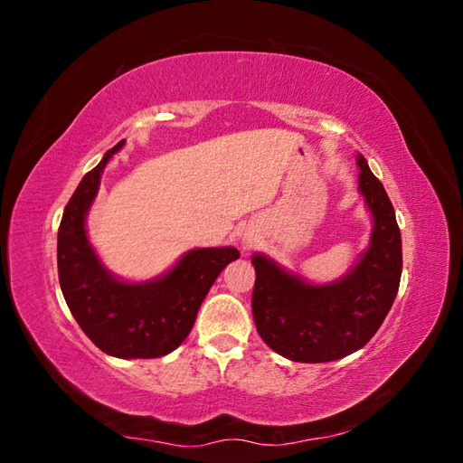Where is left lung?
<instances>
[{
	"label": "left lung",
	"instance_id": "8db88e82",
	"mask_svg": "<svg viewBox=\"0 0 463 463\" xmlns=\"http://www.w3.org/2000/svg\"><path fill=\"white\" fill-rule=\"evenodd\" d=\"M359 191L374 218L371 245L345 278L311 286L262 255L253 257V317L264 344L291 361L325 363L365 345L396 299L402 235L388 194L357 156Z\"/></svg>",
	"mask_w": 463,
	"mask_h": 463
}]
</instances>
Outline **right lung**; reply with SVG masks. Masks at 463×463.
<instances>
[{
    "mask_svg": "<svg viewBox=\"0 0 463 463\" xmlns=\"http://www.w3.org/2000/svg\"><path fill=\"white\" fill-rule=\"evenodd\" d=\"M80 179L58 230V274L69 311L90 342L119 359H154L181 345L197 318L210 286L226 264L240 259L233 247L193 249L165 276L146 284H128L98 260L85 232V216L96 197L108 160Z\"/></svg>",
    "mask_w": 463,
    "mask_h": 463,
    "instance_id": "obj_1",
    "label": "right lung"
}]
</instances>
